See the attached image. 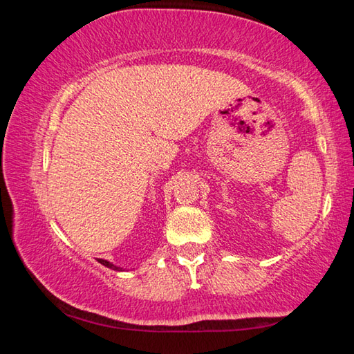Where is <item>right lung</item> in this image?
I'll list each match as a JSON object with an SVG mask.
<instances>
[{
	"instance_id": "obj_1",
	"label": "right lung",
	"mask_w": 354,
	"mask_h": 354,
	"mask_svg": "<svg viewBox=\"0 0 354 354\" xmlns=\"http://www.w3.org/2000/svg\"><path fill=\"white\" fill-rule=\"evenodd\" d=\"M98 262H100V263H103V266H104V267H107V268H112V270H120L118 267H115V266H113V263L107 262V261H104V259H98Z\"/></svg>"
}]
</instances>
